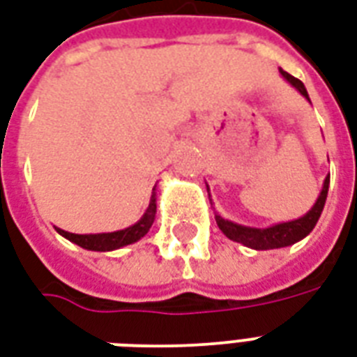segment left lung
Returning a JSON list of instances; mask_svg holds the SVG:
<instances>
[{
	"mask_svg": "<svg viewBox=\"0 0 357 357\" xmlns=\"http://www.w3.org/2000/svg\"><path fill=\"white\" fill-rule=\"evenodd\" d=\"M281 70L282 78L287 82H290L294 88L298 89L299 93L309 100V93H307L303 82L298 80V78H294L292 75H288L287 70ZM328 189H330V174H328V178L324 179V187L322 190H320V197L317 198L314 206H312L303 217L296 219V221L279 222V225H273V227L268 228L243 227V225H238V222L222 219L221 215H215V221H217L219 228H221L222 234H225L228 239L238 241V243H243L245 247H251V249H257V251L281 249V247L294 245L296 241L303 239L305 236H309V234L312 232V228L317 227L318 219H320V215H322L324 204H326V198H328Z\"/></svg>",
	"mask_w": 357,
	"mask_h": 357,
	"instance_id": "obj_1",
	"label": "left lung"
}]
</instances>
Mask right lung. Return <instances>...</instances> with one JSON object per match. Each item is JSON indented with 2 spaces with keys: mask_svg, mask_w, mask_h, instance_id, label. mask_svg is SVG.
I'll use <instances>...</instances> for the list:
<instances>
[{
  "mask_svg": "<svg viewBox=\"0 0 357 357\" xmlns=\"http://www.w3.org/2000/svg\"><path fill=\"white\" fill-rule=\"evenodd\" d=\"M155 213H157V198H155V189L153 195H151V200H149V206L146 209V213L142 215V219L138 222H135L132 227L125 228V230H118V232H106V234H70L65 232L61 228H56L58 234H61L63 238H67L69 241L76 243L82 249H88V251H114V249H119V247H125V245H130L138 241L140 238H144L146 234L149 232V228L155 221Z\"/></svg>",
  "mask_w": 357,
  "mask_h": 357,
  "instance_id": "1",
  "label": "right lung"
}]
</instances>
